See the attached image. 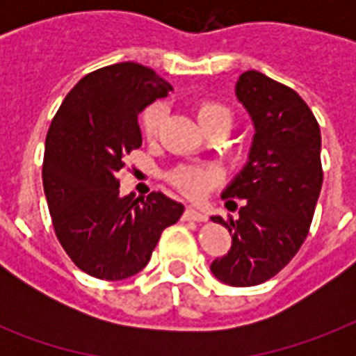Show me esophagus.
<instances>
[{"label":"esophagus","mask_w":356,"mask_h":356,"mask_svg":"<svg viewBox=\"0 0 356 356\" xmlns=\"http://www.w3.org/2000/svg\"><path fill=\"white\" fill-rule=\"evenodd\" d=\"M184 218L186 220H194V222H207V214L205 212L197 211L194 207H186V211H184Z\"/></svg>","instance_id":"esophagus-1"}]
</instances>
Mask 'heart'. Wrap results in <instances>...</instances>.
I'll return each instance as SVG.
<instances>
[{
    "label": "heart",
    "mask_w": 356,
    "mask_h": 356,
    "mask_svg": "<svg viewBox=\"0 0 356 356\" xmlns=\"http://www.w3.org/2000/svg\"><path fill=\"white\" fill-rule=\"evenodd\" d=\"M214 118L231 120V114L222 105L214 103H201L197 108V120L200 123L211 122ZM164 120V107L162 105H151L142 116V131L147 140H153L159 134L161 123ZM220 179V170L214 166H201V164H184V166L175 168L170 173V183L177 190H181L184 195L192 200H200L216 184Z\"/></svg>",
    "instance_id": "b5f03b06"
}]
</instances>
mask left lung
Returning a JSON list of instances; mask_svg holds the SVG:
<instances>
[{
	"label": "left lung",
	"instance_id": "8db88e82",
	"mask_svg": "<svg viewBox=\"0 0 356 356\" xmlns=\"http://www.w3.org/2000/svg\"><path fill=\"white\" fill-rule=\"evenodd\" d=\"M234 94L254 134L248 162L222 192L243 200L240 218L212 216L229 229L233 243L212 260L211 271L229 286H254L277 275L309 234L323 183L321 134L298 92L268 75L243 72Z\"/></svg>",
	"mask_w": 356,
	"mask_h": 356
}]
</instances>
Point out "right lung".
<instances>
[{
  "mask_svg": "<svg viewBox=\"0 0 356 356\" xmlns=\"http://www.w3.org/2000/svg\"><path fill=\"white\" fill-rule=\"evenodd\" d=\"M172 85L136 63L85 75L46 136L42 181L58 242L88 275L122 281L147 266L162 231L184 207L162 192L120 195L123 156L142 145L138 114Z\"/></svg>",
  "mask_w": 356,
  "mask_h": 356,
  "instance_id": "1",
  "label": "right lung"
}]
</instances>
